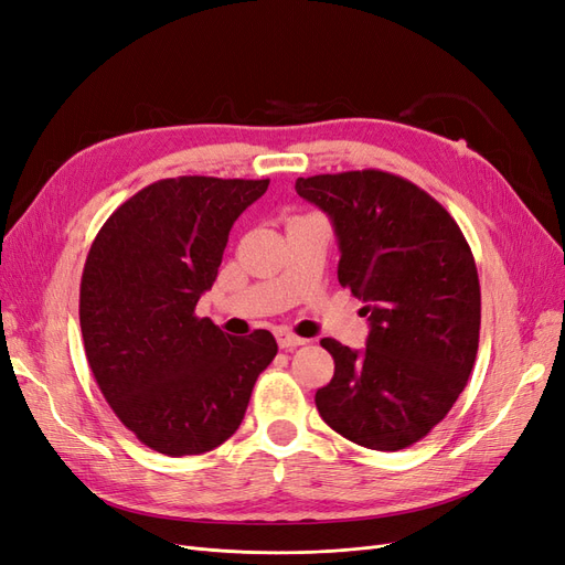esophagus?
<instances>
[{
  "mask_svg": "<svg viewBox=\"0 0 565 565\" xmlns=\"http://www.w3.org/2000/svg\"><path fill=\"white\" fill-rule=\"evenodd\" d=\"M276 339H278V347H280V349H297V347L306 344V339L292 334L289 330H282V328L276 330Z\"/></svg>",
  "mask_w": 565,
  "mask_h": 565,
  "instance_id": "34e87169",
  "label": "esophagus"
}]
</instances>
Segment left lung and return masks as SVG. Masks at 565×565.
<instances>
[{
    "label": "left lung",
    "instance_id": "left-lung-1",
    "mask_svg": "<svg viewBox=\"0 0 565 565\" xmlns=\"http://www.w3.org/2000/svg\"><path fill=\"white\" fill-rule=\"evenodd\" d=\"M332 218L341 287L363 299L367 347L324 337L334 377L316 407L337 434L370 450H403L450 413L471 374L481 285L457 221L403 177L363 172L297 179Z\"/></svg>",
    "mask_w": 565,
    "mask_h": 565
}]
</instances>
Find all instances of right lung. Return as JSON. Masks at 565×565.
<instances>
[{
    "label": "right lung",
    "mask_w": 565,
    "mask_h": 565,
    "mask_svg": "<svg viewBox=\"0 0 565 565\" xmlns=\"http://www.w3.org/2000/svg\"><path fill=\"white\" fill-rule=\"evenodd\" d=\"M266 188L162 179L119 204L92 243L79 285L84 351L113 413L150 450L202 455L228 440L278 353L268 330L231 337L195 316L235 218Z\"/></svg>",
    "instance_id": "right-lung-1"
}]
</instances>
